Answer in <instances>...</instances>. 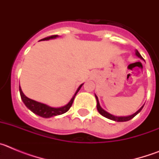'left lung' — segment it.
Wrapping results in <instances>:
<instances>
[{
    "label": "left lung",
    "instance_id": "1",
    "mask_svg": "<svg viewBox=\"0 0 159 159\" xmlns=\"http://www.w3.org/2000/svg\"><path fill=\"white\" fill-rule=\"evenodd\" d=\"M135 54H136V56H137L138 57H139V58L143 59V57H142V56H141V55H140V53L139 52H138L137 50H136ZM95 99H96V101H97V110H98V111L99 112V114H100V115H102V116H104V117L107 118V119H111V120H114V121H116V122H126V121H129V120H130V119H133V118H134V116H136V115H138V114L139 113V112L142 111V109H143V106H144V105H143V106L141 108H140L139 110L138 111H136L134 114H133V115H131V116H120V117H119V116H113V115H111V114L108 113V112H107L106 111L103 110V109H102V108L100 107V105H99V99H98V97H97L96 95H95Z\"/></svg>",
    "mask_w": 159,
    "mask_h": 159
}]
</instances>
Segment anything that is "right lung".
Masks as SVG:
<instances>
[{
    "mask_svg": "<svg viewBox=\"0 0 159 159\" xmlns=\"http://www.w3.org/2000/svg\"><path fill=\"white\" fill-rule=\"evenodd\" d=\"M58 36V35H53V36H48V37L43 38L40 40H50V39H54V38H57ZM83 86V84H81L80 86L79 87L77 91L75 92V95H73V97L71 98V100L69 101V102L67 103V105L64 107H51L48 106L46 104H43V103H41V102H36V101L33 100V99H31L29 98H28L27 96H25V94L22 92L21 88H20V86L19 85V91L20 94V97H21L22 101L24 102L25 105L29 108V110L32 111V112L37 116H40V117L43 118H50L52 117V116H60V115H62V114L65 113L67 111L69 110L70 107L72 105V102L74 101V99H75V95L78 93V92L80 91V89L81 88V87Z\"/></svg>",
    "mask_w": 159,
    "mask_h": 159,
    "instance_id": "1",
    "label": "right lung"
}]
</instances>
